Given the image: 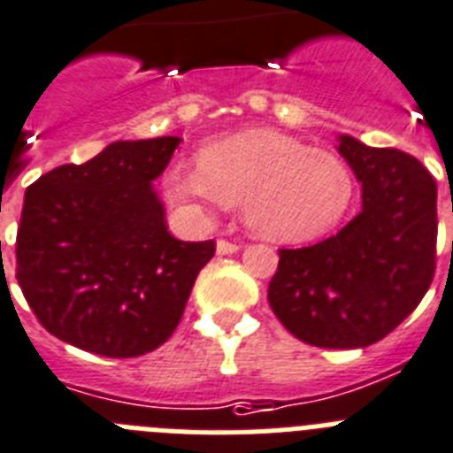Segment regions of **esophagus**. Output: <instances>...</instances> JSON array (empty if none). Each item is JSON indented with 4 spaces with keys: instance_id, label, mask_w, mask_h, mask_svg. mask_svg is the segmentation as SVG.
<instances>
[{
    "instance_id": "esophagus-1",
    "label": "esophagus",
    "mask_w": 453,
    "mask_h": 453,
    "mask_svg": "<svg viewBox=\"0 0 453 453\" xmlns=\"http://www.w3.org/2000/svg\"><path fill=\"white\" fill-rule=\"evenodd\" d=\"M237 250L239 244H234V242H227V239H219V242H216V253H219V256H233Z\"/></svg>"
}]
</instances>
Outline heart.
<instances>
[{
  "label": "heart",
  "mask_w": 453,
  "mask_h": 453,
  "mask_svg": "<svg viewBox=\"0 0 453 453\" xmlns=\"http://www.w3.org/2000/svg\"><path fill=\"white\" fill-rule=\"evenodd\" d=\"M163 184L197 216L242 200L246 226L283 244L329 233L355 193L352 173L336 154L273 128H246L204 144L200 163L174 161Z\"/></svg>",
  "instance_id": "1"
}]
</instances>
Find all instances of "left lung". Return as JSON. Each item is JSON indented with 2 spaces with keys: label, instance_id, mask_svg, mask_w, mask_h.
<instances>
[{
  "label": "left lung",
  "instance_id": "8db88e82",
  "mask_svg": "<svg viewBox=\"0 0 453 453\" xmlns=\"http://www.w3.org/2000/svg\"><path fill=\"white\" fill-rule=\"evenodd\" d=\"M362 184V211L334 237L280 249L269 306L292 336L332 349L366 348L394 332L435 272L438 186L414 156L338 135Z\"/></svg>",
  "mask_w": 453,
  "mask_h": 453
}]
</instances>
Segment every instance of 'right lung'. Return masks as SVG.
Instances as JSON below:
<instances>
[{
	"mask_svg": "<svg viewBox=\"0 0 453 453\" xmlns=\"http://www.w3.org/2000/svg\"><path fill=\"white\" fill-rule=\"evenodd\" d=\"M181 138L117 140L25 193L15 279L41 325L94 355L138 357L173 336L216 244L174 239L154 180Z\"/></svg>",
	"mask_w": 453,
	"mask_h": 453,
	"instance_id": "right-lung-1",
	"label": "right lung"
}]
</instances>
